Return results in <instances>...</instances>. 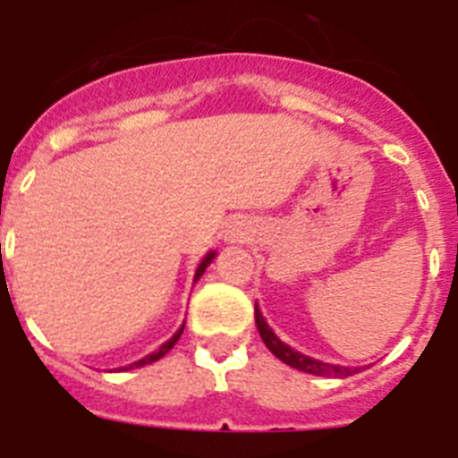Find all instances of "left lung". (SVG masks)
<instances>
[{"instance_id": "1", "label": "left lung", "mask_w": 458, "mask_h": 458, "mask_svg": "<svg viewBox=\"0 0 458 458\" xmlns=\"http://www.w3.org/2000/svg\"><path fill=\"white\" fill-rule=\"evenodd\" d=\"M254 321H257V327H259V335H261V339H264V344L268 346L270 353L275 355V358H279L284 365L293 367V369H301L305 371V374H314V376H333V378H344V376H353L358 374V367H342V365H330V362H321V360H314L310 358V355L301 353V351H293L291 346H286L282 339L277 337V335L270 330V326L266 323L264 314H261V310H259V305L254 302Z\"/></svg>"}]
</instances>
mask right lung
<instances>
[{"mask_svg":"<svg viewBox=\"0 0 458 458\" xmlns=\"http://www.w3.org/2000/svg\"><path fill=\"white\" fill-rule=\"evenodd\" d=\"M213 259H216V252H208V254H206L204 259H201L199 268H197V273H194V282H197V279H199L201 275H204V270L208 268V264H210V261H213ZM183 327H185V323H183V326L179 327V330H176V335H174L172 339H167V342H165L163 346H160V349L156 351V353H151V355H147V358L137 360V362H132L131 367H123V369H132V367H144V365H151V362H156V360H160V358H163V355H167L169 351L174 349V344L179 342V337H181V335H183Z\"/></svg>","mask_w":458,"mask_h":458,"instance_id":"add662e5","label":"right lung"}]
</instances>
